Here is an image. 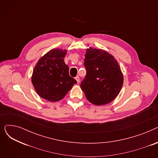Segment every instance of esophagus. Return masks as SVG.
<instances>
[{"instance_id":"34e87169","label":"esophagus","mask_w":158,"mask_h":158,"mask_svg":"<svg viewBox=\"0 0 158 158\" xmlns=\"http://www.w3.org/2000/svg\"><path fill=\"white\" fill-rule=\"evenodd\" d=\"M75 79H76V80L77 81V83H79V82H80L79 77V76H76V78H75Z\"/></svg>"}]
</instances>
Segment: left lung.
I'll return each mask as SVG.
<instances>
[{"mask_svg":"<svg viewBox=\"0 0 158 158\" xmlns=\"http://www.w3.org/2000/svg\"><path fill=\"white\" fill-rule=\"evenodd\" d=\"M84 64L86 75L81 88L88 101L97 106L110 103L119 94L123 82L117 61L104 50L89 47Z\"/></svg>","mask_w":158,"mask_h":158,"instance_id":"1","label":"left lung"}]
</instances>
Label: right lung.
Segmentation results:
<instances>
[{
  "label": "right lung",
  "mask_w": 158,
  "mask_h": 158,
  "mask_svg": "<svg viewBox=\"0 0 158 158\" xmlns=\"http://www.w3.org/2000/svg\"><path fill=\"white\" fill-rule=\"evenodd\" d=\"M66 50L52 49L41 57L35 65L32 83L36 93L51 102L60 101L68 94L76 79L69 75V68L64 61Z\"/></svg>",
  "instance_id": "right-lung-1"
}]
</instances>
